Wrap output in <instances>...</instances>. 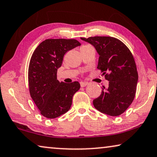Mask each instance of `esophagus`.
<instances>
[{"label": "esophagus", "instance_id": "esophagus-1", "mask_svg": "<svg viewBox=\"0 0 157 157\" xmlns=\"http://www.w3.org/2000/svg\"><path fill=\"white\" fill-rule=\"evenodd\" d=\"M80 85H81V87H85V86L88 85V82H83V81H81Z\"/></svg>", "mask_w": 157, "mask_h": 157}]
</instances>
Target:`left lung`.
Masks as SVG:
<instances>
[{"label":"left lung","mask_w":157,"mask_h":157,"mask_svg":"<svg viewBox=\"0 0 157 157\" xmlns=\"http://www.w3.org/2000/svg\"><path fill=\"white\" fill-rule=\"evenodd\" d=\"M81 39L90 43L99 54L97 68L109 81L102 88L101 95L94 100L100 112L110 116L123 113L132 103L136 94L138 74L135 59L128 47L112 37H90Z\"/></svg>","instance_id":"obj_1"}]
</instances>
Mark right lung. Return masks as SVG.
<instances>
[{"instance_id": "obj_1", "label": "right lung", "mask_w": 157, "mask_h": 157, "mask_svg": "<svg viewBox=\"0 0 157 157\" xmlns=\"http://www.w3.org/2000/svg\"><path fill=\"white\" fill-rule=\"evenodd\" d=\"M80 45L74 39L45 40L32 55L28 69L29 94L45 117L56 118L71 108L72 98L80 88V83L59 82L56 74L64 54Z\"/></svg>"}]
</instances>
